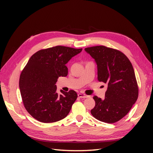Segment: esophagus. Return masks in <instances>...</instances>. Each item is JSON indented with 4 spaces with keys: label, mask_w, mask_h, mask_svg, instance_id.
I'll list each match as a JSON object with an SVG mask.
<instances>
[{
    "label": "esophagus",
    "mask_w": 153,
    "mask_h": 153,
    "mask_svg": "<svg viewBox=\"0 0 153 153\" xmlns=\"http://www.w3.org/2000/svg\"><path fill=\"white\" fill-rule=\"evenodd\" d=\"M78 97H79V98H87L89 96L85 95V94H83V93H78Z\"/></svg>",
    "instance_id": "esophagus-1"
}]
</instances>
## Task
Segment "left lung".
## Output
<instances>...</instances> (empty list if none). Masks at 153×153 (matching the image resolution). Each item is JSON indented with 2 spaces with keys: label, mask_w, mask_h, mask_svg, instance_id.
Returning a JSON list of instances; mask_svg holds the SVG:
<instances>
[{
  "label": "left lung",
  "mask_w": 153,
  "mask_h": 153,
  "mask_svg": "<svg viewBox=\"0 0 153 153\" xmlns=\"http://www.w3.org/2000/svg\"><path fill=\"white\" fill-rule=\"evenodd\" d=\"M97 65V78L108 84L105 99L93 97L95 106L91 110L100 121L112 123L123 118L138 98V85L134 68L121 51L105 46L85 48Z\"/></svg>",
  "instance_id": "left-lung-1"
}]
</instances>
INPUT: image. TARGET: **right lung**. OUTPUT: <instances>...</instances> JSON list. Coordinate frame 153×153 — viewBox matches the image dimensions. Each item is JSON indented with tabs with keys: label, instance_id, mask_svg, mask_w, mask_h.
Wrapping results in <instances>:
<instances>
[{
	"label": "right lung",
	"instance_id": "right-lung-1",
	"mask_svg": "<svg viewBox=\"0 0 153 153\" xmlns=\"http://www.w3.org/2000/svg\"><path fill=\"white\" fill-rule=\"evenodd\" d=\"M82 48L56 46L37 51L22 70L19 87L24 107L30 114L43 123H53L66 118L77 97L74 90L56 93L59 77H66V64Z\"/></svg>",
	"mask_w": 153,
	"mask_h": 153
}]
</instances>
